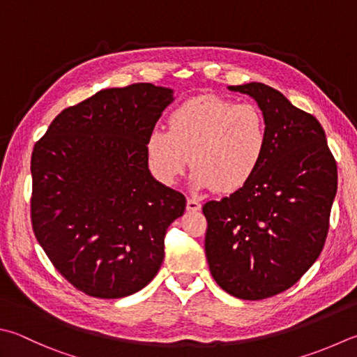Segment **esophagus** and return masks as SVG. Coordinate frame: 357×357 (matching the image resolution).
I'll use <instances>...</instances> for the list:
<instances>
[{
	"label": "esophagus",
	"instance_id": "obj_1",
	"mask_svg": "<svg viewBox=\"0 0 357 357\" xmlns=\"http://www.w3.org/2000/svg\"><path fill=\"white\" fill-rule=\"evenodd\" d=\"M200 202L196 197H188L186 200V208L190 211H199L200 210Z\"/></svg>",
	"mask_w": 357,
	"mask_h": 357
}]
</instances>
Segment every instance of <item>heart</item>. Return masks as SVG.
I'll use <instances>...</instances> for the list:
<instances>
[{"label":"heart","instance_id":"obj_1","mask_svg":"<svg viewBox=\"0 0 357 357\" xmlns=\"http://www.w3.org/2000/svg\"><path fill=\"white\" fill-rule=\"evenodd\" d=\"M267 144L268 126L259 107L202 95L185 100L171 113L167 130L149 133L146 153L161 183H176L190 155L192 185L228 194L255 177Z\"/></svg>","mask_w":357,"mask_h":357}]
</instances>
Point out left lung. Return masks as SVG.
Here are the masks:
<instances>
[{"mask_svg":"<svg viewBox=\"0 0 357 357\" xmlns=\"http://www.w3.org/2000/svg\"><path fill=\"white\" fill-rule=\"evenodd\" d=\"M228 89L257 100L268 144L245 186L202 208L205 253L225 292L262 300L287 291L319 258L337 191V165L317 118L278 90L259 82Z\"/></svg>","mask_w":357,"mask_h":357,"instance_id":"1","label":"left lung"}]
</instances>
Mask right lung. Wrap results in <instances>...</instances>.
<instances>
[{"instance_id": "right-lung-1", "label": "right lung", "mask_w": 357, "mask_h": 357, "mask_svg": "<svg viewBox=\"0 0 357 357\" xmlns=\"http://www.w3.org/2000/svg\"><path fill=\"white\" fill-rule=\"evenodd\" d=\"M172 90H100L54 118L33 146L31 220L57 272L96 298L141 291L160 271L181 192L147 167L146 139Z\"/></svg>"}]
</instances>
